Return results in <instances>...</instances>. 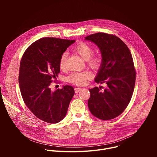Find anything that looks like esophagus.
<instances>
[{
  "label": "esophagus",
  "mask_w": 157,
  "mask_h": 157,
  "mask_svg": "<svg viewBox=\"0 0 157 157\" xmlns=\"http://www.w3.org/2000/svg\"><path fill=\"white\" fill-rule=\"evenodd\" d=\"M82 90V88L81 87H75V93H78L79 91H81Z\"/></svg>",
  "instance_id": "esophagus-1"
}]
</instances>
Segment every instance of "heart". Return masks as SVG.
Masks as SVG:
<instances>
[{"label": "heart", "instance_id": "b5f03b06", "mask_svg": "<svg viewBox=\"0 0 157 157\" xmlns=\"http://www.w3.org/2000/svg\"><path fill=\"white\" fill-rule=\"evenodd\" d=\"M74 51L78 53L83 59L86 60L87 65L93 69H98L101 63V59L98 56H91L93 52V48L89 44L81 42L75 47ZM67 53L64 52L61 56L59 59V68L64 69ZM93 75L91 72L85 71L82 72H74L68 77V81L78 85L85 84L87 80L91 79Z\"/></svg>", "mask_w": 157, "mask_h": 157}]
</instances>
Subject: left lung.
Masks as SVG:
<instances>
[{
  "label": "left lung",
  "mask_w": 157,
  "mask_h": 157,
  "mask_svg": "<svg viewBox=\"0 0 157 157\" xmlns=\"http://www.w3.org/2000/svg\"><path fill=\"white\" fill-rule=\"evenodd\" d=\"M99 48L102 61L95 82L107 84L101 87L89 89L91 93L88 107L96 117L108 121L121 115L129 104L136 84V72L131 53L119 37L97 33L85 37Z\"/></svg>",
  "instance_id": "left-lung-1"
}]
</instances>
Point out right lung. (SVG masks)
I'll return each mask as SVG.
<instances>
[{
  "label": "right lung",
  "instance_id": "right-lung-1",
  "mask_svg": "<svg viewBox=\"0 0 157 157\" xmlns=\"http://www.w3.org/2000/svg\"><path fill=\"white\" fill-rule=\"evenodd\" d=\"M75 42L42 38L30 44L21 58L18 75L21 94L32 113L43 121L56 124L66 115L74 88L66 85L52 91L49 86L60 72L61 56Z\"/></svg>",
  "mask_w": 157,
  "mask_h": 157
}]
</instances>
